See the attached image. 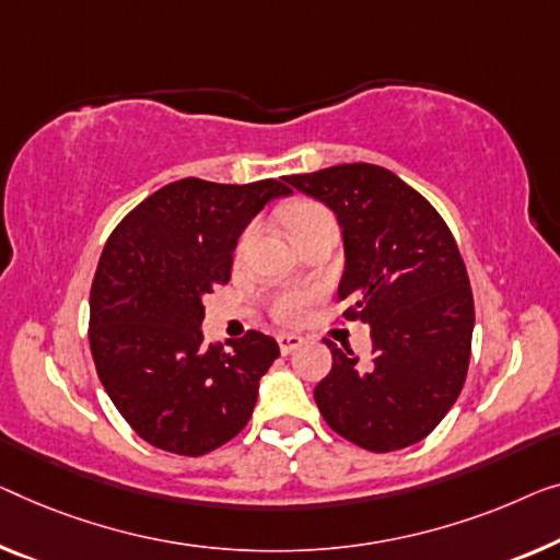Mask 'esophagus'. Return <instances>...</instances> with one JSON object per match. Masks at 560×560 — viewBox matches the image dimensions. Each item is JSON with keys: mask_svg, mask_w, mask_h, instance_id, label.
I'll use <instances>...</instances> for the list:
<instances>
[{"mask_svg": "<svg viewBox=\"0 0 560 560\" xmlns=\"http://www.w3.org/2000/svg\"><path fill=\"white\" fill-rule=\"evenodd\" d=\"M277 341H279L281 354H291V352H294V349H299V347L304 345V339L299 337V334H279Z\"/></svg>", "mask_w": 560, "mask_h": 560, "instance_id": "obj_1", "label": "esophagus"}]
</instances>
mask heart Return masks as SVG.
Instances as JSON below:
<instances>
[{
    "instance_id": "b5f03b06",
    "label": "heart",
    "mask_w": 560,
    "mask_h": 560,
    "mask_svg": "<svg viewBox=\"0 0 560 560\" xmlns=\"http://www.w3.org/2000/svg\"><path fill=\"white\" fill-rule=\"evenodd\" d=\"M329 221H334L331 213L324 206L314 203V200H299V203H294L287 211V223L294 238L304 236V233ZM244 244H246V236L241 241V246ZM308 304H312V294H308V291L287 289V291H279V294L271 299V314L283 324H294L306 314Z\"/></svg>"
}]
</instances>
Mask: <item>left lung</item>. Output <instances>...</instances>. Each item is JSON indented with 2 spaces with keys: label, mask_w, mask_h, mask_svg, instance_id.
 <instances>
[{
  "label": "left lung",
  "mask_w": 560,
  "mask_h": 560,
  "mask_svg": "<svg viewBox=\"0 0 560 560\" xmlns=\"http://www.w3.org/2000/svg\"><path fill=\"white\" fill-rule=\"evenodd\" d=\"M327 203L345 238L339 302L370 324L372 362L327 341L331 372L314 389L329 428L370 453L428 438L455 405L470 364V279L447 223L415 188L372 163L289 175Z\"/></svg>",
  "instance_id": "left-lung-1"
}]
</instances>
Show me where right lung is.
<instances>
[{
    "label": "right lung",
    "instance_id": "1",
    "mask_svg": "<svg viewBox=\"0 0 560 560\" xmlns=\"http://www.w3.org/2000/svg\"><path fill=\"white\" fill-rule=\"evenodd\" d=\"M287 180V178H283ZM287 183H168L118 223L90 289V349L125 422L165 453L200 457L252 420L279 357L261 331L203 345V296L229 283L241 231Z\"/></svg>",
    "mask_w": 560,
    "mask_h": 560
}]
</instances>
